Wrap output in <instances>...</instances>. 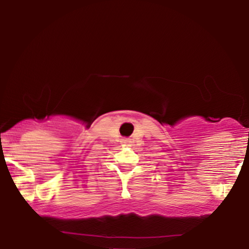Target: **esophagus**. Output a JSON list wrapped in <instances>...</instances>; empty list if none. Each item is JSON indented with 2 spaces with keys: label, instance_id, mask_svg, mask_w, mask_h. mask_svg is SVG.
Masks as SVG:
<instances>
[{
  "label": "esophagus",
  "instance_id": "obj_1",
  "mask_svg": "<svg viewBox=\"0 0 249 249\" xmlns=\"http://www.w3.org/2000/svg\"><path fill=\"white\" fill-rule=\"evenodd\" d=\"M122 142H124V144H128V142H129V141H128V139H124V141H122Z\"/></svg>",
  "mask_w": 249,
  "mask_h": 249
}]
</instances>
